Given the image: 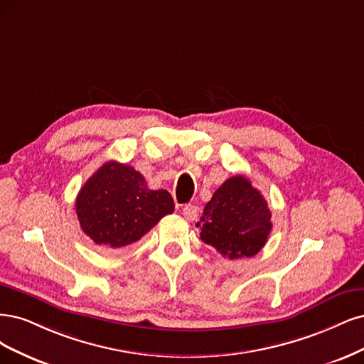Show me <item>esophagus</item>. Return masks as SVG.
<instances>
[{
    "label": "esophagus",
    "instance_id": "34e87169",
    "mask_svg": "<svg viewBox=\"0 0 364 364\" xmlns=\"http://www.w3.org/2000/svg\"><path fill=\"white\" fill-rule=\"evenodd\" d=\"M198 207L193 205V204H186L183 207V216L187 219V220H195L198 218Z\"/></svg>",
    "mask_w": 364,
    "mask_h": 364
}]
</instances>
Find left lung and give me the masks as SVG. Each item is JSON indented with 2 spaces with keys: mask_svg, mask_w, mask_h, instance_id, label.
Instances as JSON below:
<instances>
[{
  "mask_svg": "<svg viewBox=\"0 0 364 364\" xmlns=\"http://www.w3.org/2000/svg\"><path fill=\"white\" fill-rule=\"evenodd\" d=\"M263 195L243 175H234L213 193L198 222L201 240L230 260L254 257L272 230Z\"/></svg>",
  "mask_w": 364,
  "mask_h": 364,
  "instance_id": "left-lung-1",
  "label": "left lung"
}]
</instances>
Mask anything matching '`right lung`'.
<instances>
[{
    "instance_id": "right-lung-1",
    "label": "right lung",
    "mask_w": 364,
    "mask_h": 364,
    "mask_svg": "<svg viewBox=\"0 0 364 364\" xmlns=\"http://www.w3.org/2000/svg\"><path fill=\"white\" fill-rule=\"evenodd\" d=\"M165 189H148L144 175L118 161H107L77 195L80 227L101 248L124 250L173 212Z\"/></svg>"
}]
</instances>
